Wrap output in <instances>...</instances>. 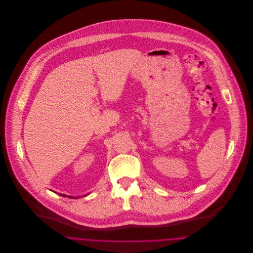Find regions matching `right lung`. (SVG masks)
Instances as JSON below:
<instances>
[{
    "label": "right lung",
    "instance_id": "right-lung-1",
    "mask_svg": "<svg viewBox=\"0 0 253 253\" xmlns=\"http://www.w3.org/2000/svg\"><path fill=\"white\" fill-rule=\"evenodd\" d=\"M60 195H61V196H63V197H64V196H66L65 194H60ZM68 197H69V198H74L73 196H68Z\"/></svg>",
    "mask_w": 253,
    "mask_h": 253
}]
</instances>
